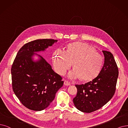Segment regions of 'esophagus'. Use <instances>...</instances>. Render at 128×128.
I'll return each mask as SVG.
<instances>
[{"mask_svg":"<svg viewBox=\"0 0 128 128\" xmlns=\"http://www.w3.org/2000/svg\"><path fill=\"white\" fill-rule=\"evenodd\" d=\"M64 85H65V86H70V83L68 81H66V80H65L64 81Z\"/></svg>","mask_w":128,"mask_h":128,"instance_id":"obj_1","label":"esophagus"}]
</instances>
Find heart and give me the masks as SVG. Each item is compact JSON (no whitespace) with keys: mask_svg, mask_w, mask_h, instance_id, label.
Returning <instances> with one entry per match:
<instances>
[{"mask_svg":"<svg viewBox=\"0 0 128 128\" xmlns=\"http://www.w3.org/2000/svg\"><path fill=\"white\" fill-rule=\"evenodd\" d=\"M54 66L58 74L64 75L73 64L74 70L68 74L70 78H80L90 81L102 69L103 58L92 46L81 42L68 45L67 50H56L53 55Z\"/></svg>","mask_w":128,"mask_h":128,"instance_id":"obj_1","label":"heart"}]
</instances>
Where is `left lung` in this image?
I'll return each mask as SVG.
<instances>
[{
    "mask_svg": "<svg viewBox=\"0 0 128 128\" xmlns=\"http://www.w3.org/2000/svg\"><path fill=\"white\" fill-rule=\"evenodd\" d=\"M104 63L98 76L84 84L75 85L77 95L73 98L74 106L83 112L91 113L104 106L115 93L119 71L113 54L102 50Z\"/></svg>",
    "mask_w": 128,
    "mask_h": 128,
    "instance_id": "8db88e82",
    "label": "left lung"
}]
</instances>
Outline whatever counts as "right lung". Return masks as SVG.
Segmentation results:
<instances>
[{
  "mask_svg": "<svg viewBox=\"0 0 128 128\" xmlns=\"http://www.w3.org/2000/svg\"><path fill=\"white\" fill-rule=\"evenodd\" d=\"M58 40L40 39L25 44L18 51L11 68L14 93L27 108L42 111L54 100L64 81L51 65L37 52L45 51ZM34 55L39 58L35 61Z\"/></svg>",
  "mask_w": 128,
  "mask_h": 128,
  "instance_id": "1",
  "label": "right lung"
}]
</instances>
